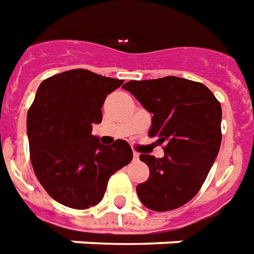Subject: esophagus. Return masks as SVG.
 <instances>
[{"mask_svg": "<svg viewBox=\"0 0 254 254\" xmlns=\"http://www.w3.org/2000/svg\"><path fill=\"white\" fill-rule=\"evenodd\" d=\"M132 156H134V160H139V153H136V152H134L132 153Z\"/></svg>", "mask_w": 254, "mask_h": 254, "instance_id": "esophagus-1", "label": "esophagus"}]
</instances>
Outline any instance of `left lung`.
Listing matches in <instances>:
<instances>
[{
    "label": "left lung",
    "mask_w": 254,
    "mask_h": 254,
    "mask_svg": "<svg viewBox=\"0 0 254 254\" xmlns=\"http://www.w3.org/2000/svg\"><path fill=\"white\" fill-rule=\"evenodd\" d=\"M123 87L153 113L149 136L165 143L161 159L141 154L150 175L136 194L149 209H176L198 193L219 153L220 102L205 84L178 76L130 80Z\"/></svg>",
    "instance_id": "obj_1"
}]
</instances>
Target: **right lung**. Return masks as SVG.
Instances as JSON below:
<instances>
[{"label": "right lung", "mask_w": 254, "mask_h": 254, "mask_svg": "<svg viewBox=\"0 0 254 254\" xmlns=\"http://www.w3.org/2000/svg\"><path fill=\"white\" fill-rule=\"evenodd\" d=\"M123 84L87 69L50 76L27 113L30 159L39 183L57 202L87 209L104 197L108 181L132 160L123 139L105 146L91 135L108 94Z\"/></svg>", "instance_id": "1"}]
</instances>
